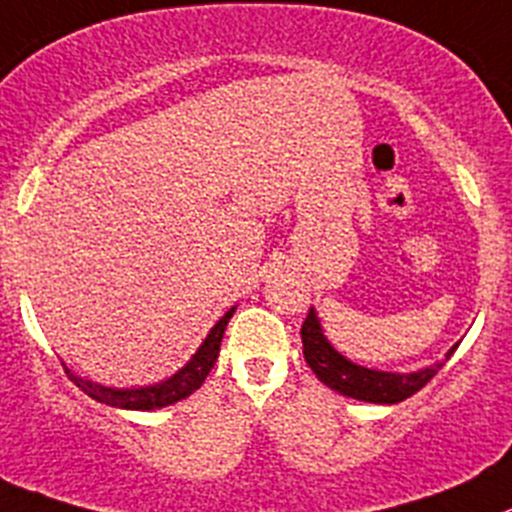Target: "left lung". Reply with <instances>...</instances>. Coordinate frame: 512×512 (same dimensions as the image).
Wrapping results in <instances>:
<instances>
[{"label": "left lung", "mask_w": 512, "mask_h": 512, "mask_svg": "<svg viewBox=\"0 0 512 512\" xmlns=\"http://www.w3.org/2000/svg\"><path fill=\"white\" fill-rule=\"evenodd\" d=\"M300 338H303V356L313 374L331 386L333 391L343 396H351L358 401H371V404H399V401L409 399L417 394L434 374L444 366V361L455 353L457 346L444 353L442 361L427 366V369L409 371V374H394V371H379L366 369V366L353 364L351 358L343 356L341 351L331 346L321 328V318L310 308L308 318H305L303 328H300Z\"/></svg>", "instance_id": "1"}]
</instances>
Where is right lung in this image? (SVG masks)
<instances>
[{"instance_id": "1", "label": "right lung", "mask_w": 512, "mask_h": 512, "mask_svg": "<svg viewBox=\"0 0 512 512\" xmlns=\"http://www.w3.org/2000/svg\"><path fill=\"white\" fill-rule=\"evenodd\" d=\"M237 308H229L227 313L214 323L212 331L207 333L202 346L197 348V353L176 371L169 379L159 381V384L151 386H138V389H116V386H103L95 384L90 379H80V376L70 374V369H65L70 374V379L80 386L88 396H93L100 404H108V407L116 409H136V412H151V409L169 407V404H176V401L186 399L189 394L199 389L207 379V374L212 371V366L217 364L219 346H222L224 328H227L229 318L234 315Z\"/></svg>"}]
</instances>
